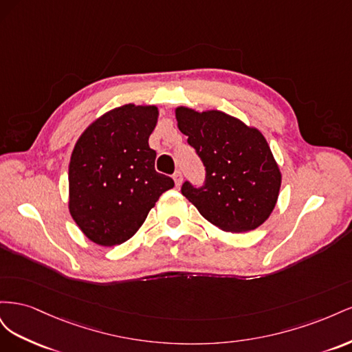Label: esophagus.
<instances>
[{
	"instance_id": "1",
	"label": "esophagus",
	"mask_w": 352,
	"mask_h": 352,
	"mask_svg": "<svg viewBox=\"0 0 352 352\" xmlns=\"http://www.w3.org/2000/svg\"><path fill=\"white\" fill-rule=\"evenodd\" d=\"M173 180H175V184H176V186H180L182 185V173L180 172H175V175H173Z\"/></svg>"
}]
</instances>
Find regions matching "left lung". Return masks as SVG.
Returning a JSON list of instances; mask_svg holds the SVG:
<instances>
[{
	"mask_svg": "<svg viewBox=\"0 0 352 352\" xmlns=\"http://www.w3.org/2000/svg\"><path fill=\"white\" fill-rule=\"evenodd\" d=\"M179 131L188 136L206 166V182L182 185L199 214L225 232H248L269 219L278 202L280 168L263 133L219 110H175Z\"/></svg>",
	"mask_w": 352,
	"mask_h": 352,
	"instance_id": "left-lung-1",
	"label": "left lung"
}]
</instances>
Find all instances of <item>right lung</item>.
Segmentation results:
<instances>
[{
  "label": "right lung",
  "instance_id": "add662e5",
  "mask_svg": "<svg viewBox=\"0 0 352 352\" xmlns=\"http://www.w3.org/2000/svg\"><path fill=\"white\" fill-rule=\"evenodd\" d=\"M158 119L155 105L124 104L92 122L73 148L69 211L94 243L114 247L142 226L172 177L155 172L148 145Z\"/></svg>",
  "mask_w": 352,
  "mask_h": 352
}]
</instances>
